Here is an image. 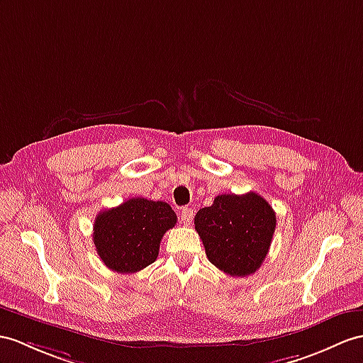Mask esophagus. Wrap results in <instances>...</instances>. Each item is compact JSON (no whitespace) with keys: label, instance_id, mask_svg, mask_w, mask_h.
<instances>
[{"label":"esophagus","instance_id":"obj_1","mask_svg":"<svg viewBox=\"0 0 363 363\" xmlns=\"http://www.w3.org/2000/svg\"><path fill=\"white\" fill-rule=\"evenodd\" d=\"M180 218L184 225H189L194 218V211L191 208H184L180 212Z\"/></svg>","mask_w":363,"mask_h":363}]
</instances>
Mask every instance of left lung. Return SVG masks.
Masks as SVG:
<instances>
[{"instance_id":"obj_1","label":"left lung","mask_w":363,"mask_h":363,"mask_svg":"<svg viewBox=\"0 0 363 363\" xmlns=\"http://www.w3.org/2000/svg\"><path fill=\"white\" fill-rule=\"evenodd\" d=\"M276 222L272 206L255 192L217 196L194 218L206 257L233 277L250 276L262 267Z\"/></svg>"}]
</instances>
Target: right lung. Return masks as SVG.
Instances as JSON below:
<instances>
[{
    "mask_svg": "<svg viewBox=\"0 0 363 363\" xmlns=\"http://www.w3.org/2000/svg\"><path fill=\"white\" fill-rule=\"evenodd\" d=\"M177 216L164 201L135 197L101 211L94 223V245L109 269L138 272L154 263L167 229Z\"/></svg>",
    "mask_w": 363,
    "mask_h": 363,
    "instance_id": "add662e5",
    "label": "right lung"
}]
</instances>
